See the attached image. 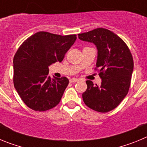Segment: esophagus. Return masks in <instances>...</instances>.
<instances>
[{
  "label": "esophagus",
  "instance_id": "34e87169",
  "mask_svg": "<svg viewBox=\"0 0 147 147\" xmlns=\"http://www.w3.org/2000/svg\"><path fill=\"white\" fill-rule=\"evenodd\" d=\"M78 81H79V80L76 79V78H73V79H71V80H70V82H76Z\"/></svg>",
  "mask_w": 147,
  "mask_h": 147
}]
</instances>
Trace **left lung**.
<instances>
[{"mask_svg": "<svg viewBox=\"0 0 147 147\" xmlns=\"http://www.w3.org/2000/svg\"><path fill=\"white\" fill-rule=\"evenodd\" d=\"M78 36L96 46V65L102 79L100 85L86 81L88 88L82 93L83 101L97 112H109L117 107L129 90L134 66L130 51L118 35L106 28H96Z\"/></svg>", "mask_w": 147, "mask_h": 147, "instance_id": "left-lung-1", "label": "left lung"}]
</instances>
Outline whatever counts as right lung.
I'll return each mask as SVG.
<instances>
[{
  "label": "right lung",
  "mask_w": 147,
  "mask_h": 147,
  "mask_svg": "<svg viewBox=\"0 0 147 147\" xmlns=\"http://www.w3.org/2000/svg\"><path fill=\"white\" fill-rule=\"evenodd\" d=\"M76 40V34H34L23 42L13 59V81L23 102L35 111L56 107L67 88V78L51 79L49 66L61 62Z\"/></svg>",
  "instance_id": "add662e5"
}]
</instances>
